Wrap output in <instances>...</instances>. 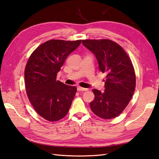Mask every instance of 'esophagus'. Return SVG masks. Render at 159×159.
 <instances>
[{
	"label": "esophagus",
	"instance_id": "obj_1",
	"mask_svg": "<svg viewBox=\"0 0 159 159\" xmlns=\"http://www.w3.org/2000/svg\"><path fill=\"white\" fill-rule=\"evenodd\" d=\"M77 90L78 91H87L88 89H85V88H83V87H80V86H79V87H77Z\"/></svg>",
	"mask_w": 159,
	"mask_h": 159
}]
</instances>
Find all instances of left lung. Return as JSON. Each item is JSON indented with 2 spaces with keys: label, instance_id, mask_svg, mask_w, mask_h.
<instances>
[{
  "label": "left lung",
  "instance_id": "1",
  "mask_svg": "<svg viewBox=\"0 0 159 159\" xmlns=\"http://www.w3.org/2000/svg\"><path fill=\"white\" fill-rule=\"evenodd\" d=\"M82 43L95 55L100 70L107 74L104 92L93 89L95 98L90 102L91 109L103 119L116 117L127 107L135 89V72L130 57L112 40L83 39Z\"/></svg>",
  "mask_w": 159,
  "mask_h": 159
}]
</instances>
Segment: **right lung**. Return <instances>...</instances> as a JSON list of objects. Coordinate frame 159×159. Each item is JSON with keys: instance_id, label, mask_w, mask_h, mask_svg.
<instances>
[{"instance_id": "add662e5", "label": "right lung", "mask_w": 159, "mask_h": 159, "mask_svg": "<svg viewBox=\"0 0 159 159\" xmlns=\"http://www.w3.org/2000/svg\"><path fill=\"white\" fill-rule=\"evenodd\" d=\"M81 39H50L29 57L25 70L26 92L33 109L49 121L61 120L68 113L76 93L75 86L57 80V74Z\"/></svg>"}]
</instances>
